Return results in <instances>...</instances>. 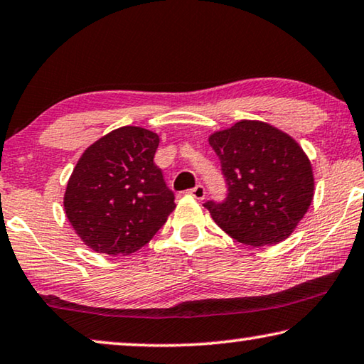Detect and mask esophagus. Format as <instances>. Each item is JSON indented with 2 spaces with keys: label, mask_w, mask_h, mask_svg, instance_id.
Wrapping results in <instances>:
<instances>
[{
  "label": "esophagus",
  "mask_w": 364,
  "mask_h": 364,
  "mask_svg": "<svg viewBox=\"0 0 364 364\" xmlns=\"http://www.w3.org/2000/svg\"><path fill=\"white\" fill-rule=\"evenodd\" d=\"M189 194H191L193 198L200 200V199L205 198V188L203 186V184H198V186H194L193 189H189Z\"/></svg>",
  "instance_id": "esophagus-1"
}]
</instances>
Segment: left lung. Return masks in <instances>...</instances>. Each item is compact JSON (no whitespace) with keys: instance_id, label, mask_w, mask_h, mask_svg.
Instances as JSON below:
<instances>
[{"instance_id":"1","label":"left lung","mask_w":364,"mask_h":364,"mask_svg":"<svg viewBox=\"0 0 364 364\" xmlns=\"http://www.w3.org/2000/svg\"><path fill=\"white\" fill-rule=\"evenodd\" d=\"M209 144L228 186L223 203L204 204L213 222L252 247L287 240L314 196L313 166L299 144L287 132L251 119L213 132Z\"/></svg>"}]
</instances>
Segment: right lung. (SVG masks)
<instances>
[{"label":"right lung","mask_w":364,"mask_h":364,"mask_svg":"<svg viewBox=\"0 0 364 364\" xmlns=\"http://www.w3.org/2000/svg\"><path fill=\"white\" fill-rule=\"evenodd\" d=\"M159 136L123 126L80 155L65 193V212L85 246L108 256L141 250L175 210V194L154 164Z\"/></svg>","instance_id":"add662e5"}]
</instances>
